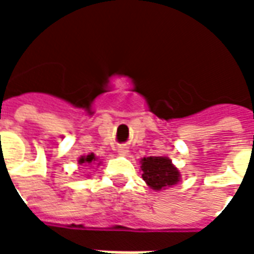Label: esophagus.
I'll return each instance as SVG.
<instances>
[{
  "mask_svg": "<svg viewBox=\"0 0 254 254\" xmlns=\"http://www.w3.org/2000/svg\"><path fill=\"white\" fill-rule=\"evenodd\" d=\"M118 154L120 155H127V149L125 147H121V148L118 149Z\"/></svg>",
  "mask_w": 254,
  "mask_h": 254,
  "instance_id": "obj_1",
  "label": "esophagus"
}]
</instances>
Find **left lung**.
Segmentation results:
<instances>
[{"instance_id":"left-lung-1","label":"left lung","mask_w":254,"mask_h":254,"mask_svg":"<svg viewBox=\"0 0 254 254\" xmlns=\"http://www.w3.org/2000/svg\"><path fill=\"white\" fill-rule=\"evenodd\" d=\"M143 180L149 187L159 190L162 188L176 185L180 181V171L165 156H149L141 159Z\"/></svg>"}]
</instances>
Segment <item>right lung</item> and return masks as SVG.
I'll return each mask as SVG.
<instances>
[{
	"label": "right lung",
	"mask_w": 254,
	"mask_h": 254,
	"mask_svg": "<svg viewBox=\"0 0 254 254\" xmlns=\"http://www.w3.org/2000/svg\"><path fill=\"white\" fill-rule=\"evenodd\" d=\"M94 160H95V155L91 154V155H88V156H83V158H80L78 163H80V165H83V163L88 165V163H92Z\"/></svg>",
	"instance_id": "obj_1"
}]
</instances>
